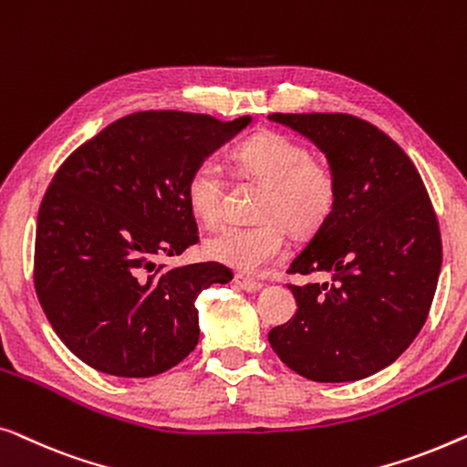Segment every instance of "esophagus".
Here are the masks:
<instances>
[{"label":"esophagus","instance_id":"esophagus-1","mask_svg":"<svg viewBox=\"0 0 467 467\" xmlns=\"http://www.w3.org/2000/svg\"><path fill=\"white\" fill-rule=\"evenodd\" d=\"M234 284L245 292H258L262 287L260 281H255L252 277H245V275H234Z\"/></svg>","mask_w":467,"mask_h":467}]
</instances>
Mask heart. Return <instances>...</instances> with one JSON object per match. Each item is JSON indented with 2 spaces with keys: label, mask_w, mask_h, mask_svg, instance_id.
I'll list each match as a JSON object with an SVG mask.
<instances>
[{
  "label": "heart",
  "mask_w": 467,
  "mask_h": 467,
  "mask_svg": "<svg viewBox=\"0 0 467 467\" xmlns=\"http://www.w3.org/2000/svg\"><path fill=\"white\" fill-rule=\"evenodd\" d=\"M234 169L262 183L255 224H231L209 234L202 245L207 258L239 273H260L285 254L287 231L311 236L332 218L338 202V175L326 156L308 152L296 137L281 130H258L233 150ZM226 180L212 159L188 171L183 194L188 207L205 224L222 213Z\"/></svg>",
  "instance_id": "obj_1"
}]
</instances>
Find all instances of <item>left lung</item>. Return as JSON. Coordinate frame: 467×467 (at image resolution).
I'll list each match as a JSON object with an SVG mask.
<instances>
[{
  "instance_id": "obj_1",
  "label": "left lung",
  "mask_w": 467,
  "mask_h": 467,
  "mask_svg": "<svg viewBox=\"0 0 467 467\" xmlns=\"http://www.w3.org/2000/svg\"><path fill=\"white\" fill-rule=\"evenodd\" d=\"M308 137L338 175L332 218L287 275L330 273V284H287L296 315L268 332L281 362L317 383L359 380L409 349L428 319L442 239L428 188L389 135L351 114H275Z\"/></svg>"
}]
</instances>
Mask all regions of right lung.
<instances>
[{
  "label": "right lung",
  "instance_id": "obj_1",
  "mask_svg": "<svg viewBox=\"0 0 467 467\" xmlns=\"http://www.w3.org/2000/svg\"><path fill=\"white\" fill-rule=\"evenodd\" d=\"M209 114L118 118L57 169L37 213L34 285L52 330L95 370L154 377L199 343L194 302L233 273L218 262L156 265L199 241L183 183L245 129Z\"/></svg>",
  "mask_w": 467,
  "mask_h": 467
}]
</instances>
